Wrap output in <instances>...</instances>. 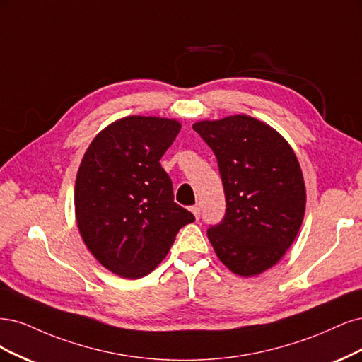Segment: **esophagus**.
Returning <instances> with one entry per match:
<instances>
[{"mask_svg": "<svg viewBox=\"0 0 362 362\" xmlns=\"http://www.w3.org/2000/svg\"><path fill=\"white\" fill-rule=\"evenodd\" d=\"M191 212L194 214V216L198 219L200 218V204H195V206H192L191 207Z\"/></svg>", "mask_w": 362, "mask_h": 362, "instance_id": "esophagus-1", "label": "esophagus"}]
</instances>
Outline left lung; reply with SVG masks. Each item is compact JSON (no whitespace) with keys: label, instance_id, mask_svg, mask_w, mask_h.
<instances>
[{"label":"left lung","instance_id":"left-lung-1","mask_svg":"<svg viewBox=\"0 0 362 362\" xmlns=\"http://www.w3.org/2000/svg\"><path fill=\"white\" fill-rule=\"evenodd\" d=\"M194 131L214 150L227 211L207 238L224 266L255 276L283 259L305 214V183L286 138L247 114L202 120Z\"/></svg>","mask_w":362,"mask_h":362}]
</instances>
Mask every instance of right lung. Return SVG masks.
<instances>
[{
	"mask_svg": "<svg viewBox=\"0 0 362 362\" xmlns=\"http://www.w3.org/2000/svg\"><path fill=\"white\" fill-rule=\"evenodd\" d=\"M180 122L127 115L95 136L75 182V215L86 247L105 269L126 279L148 275L194 215L174 203L160 158Z\"/></svg>",
	"mask_w": 362,
	"mask_h": 362,
	"instance_id": "1",
	"label": "right lung"
}]
</instances>
